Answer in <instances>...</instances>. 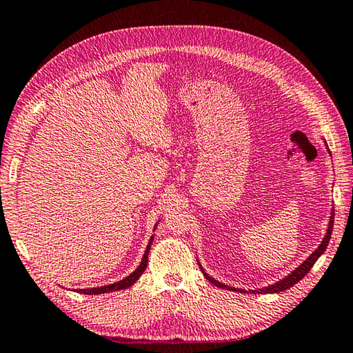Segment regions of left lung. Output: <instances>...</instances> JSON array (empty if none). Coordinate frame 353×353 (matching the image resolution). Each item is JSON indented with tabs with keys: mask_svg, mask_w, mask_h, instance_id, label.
I'll use <instances>...</instances> for the list:
<instances>
[{
	"mask_svg": "<svg viewBox=\"0 0 353 353\" xmlns=\"http://www.w3.org/2000/svg\"><path fill=\"white\" fill-rule=\"evenodd\" d=\"M332 226H334V211H332V216H331V219H330V228H327L326 236H325L323 241L320 243V246L314 250V252H312V254L307 258V260H305V261L299 265V268H297V269L292 273V275H288L287 278H284L283 281H279V283L273 284V285H269V287L261 288V290H255V293H276V292H283V290H287V288H290V287H293L296 283H299V281L310 272V269L312 268V265H314V263L317 261V258L325 252L327 243H330V240H331ZM202 273H203V275H205V278L210 281V283L214 284L216 287L228 288V290H234V292H236V288L226 287V285H223V284H221V283H217V281H214L213 278H210L203 270H202ZM240 292H241V290H240Z\"/></svg>",
	"mask_w": 353,
	"mask_h": 353,
	"instance_id": "8db88e82",
	"label": "left lung"
}]
</instances>
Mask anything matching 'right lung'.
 <instances>
[{"label": "right lung", "mask_w": 353, "mask_h": 353, "mask_svg": "<svg viewBox=\"0 0 353 353\" xmlns=\"http://www.w3.org/2000/svg\"><path fill=\"white\" fill-rule=\"evenodd\" d=\"M151 243H152V237L150 245H148L146 250H145V255H143V260L140 263L139 268L131 273L130 276H127L125 279L119 281V283H114L110 285H105V287H98V288H83V290H78V293L81 294H101V293H110V292H116V290H122V288H128L130 285H132L136 283V281L140 278V275L145 272L146 265H148V254H150V249H151Z\"/></svg>", "instance_id": "right-lung-1"}]
</instances>
